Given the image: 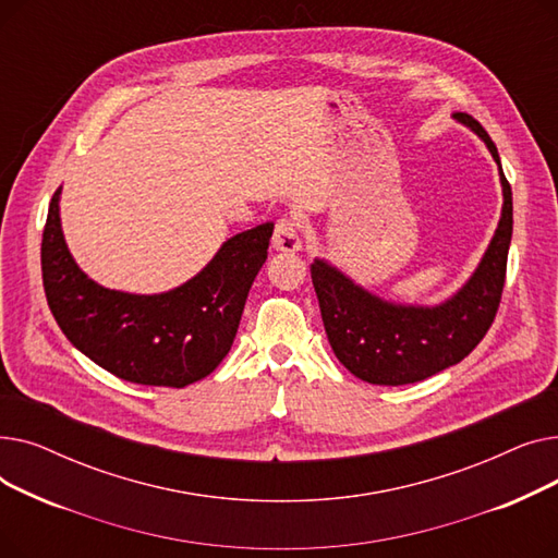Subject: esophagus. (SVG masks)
<instances>
[{
    "label": "esophagus",
    "instance_id": "1",
    "mask_svg": "<svg viewBox=\"0 0 558 558\" xmlns=\"http://www.w3.org/2000/svg\"><path fill=\"white\" fill-rule=\"evenodd\" d=\"M301 228L294 217H282L276 221L274 230V248L284 253H296L301 251Z\"/></svg>",
    "mask_w": 558,
    "mask_h": 558
}]
</instances>
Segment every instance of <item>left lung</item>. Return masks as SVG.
<instances>
[{
  "label": "left lung",
  "instance_id": "1",
  "mask_svg": "<svg viewBox=\"0 0 558 558\" xmlns=\"http://www.w3.org/2000/svg\"><path fill=\"white\" fill-rule=\"evenodd\" d=\"M454 120L484 140L500 167L502 217L475 274L441 305H402L379 299L326 259L310 267L328 341L337 360L371 385L398 387L459 364L488 332L500 307L513 232V198L500 156L475 117Z\"/></svg>",
  "mask_w": 558,
  "mask_h": 558
}]
</instances>
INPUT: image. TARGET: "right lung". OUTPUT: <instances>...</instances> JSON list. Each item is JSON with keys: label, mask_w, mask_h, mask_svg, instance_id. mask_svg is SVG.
<instances>
[{"label": "right lung", "mask_w": 558, "mask_h": 558, "mask_svg": "<svg viewBox=\"0 0 558 558\" xmlns=\"http://www.w3.org/2000/svg\"><path fill=\"white\" fill-rule=\"evenodd\" d=\"M58 201L61 187L49 203L40 259L49 310L70 343L135 385L183 389L210 375L238 335L274 223L234 234L192 280L146 296L106 289L78 269Z\"/></svg>", "instance_id": "add662e5"}]
</instances>
